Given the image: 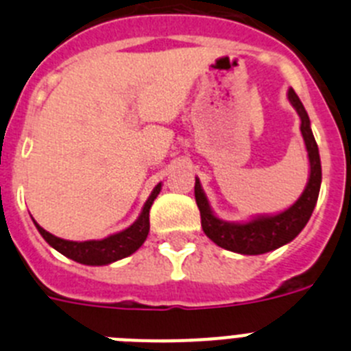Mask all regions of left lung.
<instances>
[{
	"mask_svg": "<svg viewBox=\"0 0 351 351\" xmlns=\"http://www.w3.org/2000/svg\"><path fill=\"white\" fill-rule=\"evenodd\" d=\"M288 101L295 108L300 117L306 151L309 158V178L302 195L288 209L276 214H258L247 221H225L218 218L202 190L200 179L195 178V200L200 209L202 228L207 237L219 247H225L241 255H263L269 251L285 246L297 237L311 218L313 209L318 200L322 184V163L318 145L311 132V121L304 108L302 101L293 89H288Z\"/></svg>",
	"mask_w": 351,
	"mask_h": 351,
	"instance_id": "left-lung-1",
	"label": "left lung"
}]
</instances>
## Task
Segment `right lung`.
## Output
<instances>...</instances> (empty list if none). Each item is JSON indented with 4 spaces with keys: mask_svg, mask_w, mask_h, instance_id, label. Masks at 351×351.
<instances>
[{
    "mask_svg": "<svg viewBox=\"0 0 351 351\" xmlns=\"http://www.w3.org/2000/svg\"><path fill=\"white\" fill-rule=\"evenodd\" d=\"M160 191L161 182H158L147 200H145L138 218L125 230L108 235V237L100 239V241H82V243L66 241V239L56 237L51 232L43 230L35 219L33 221H35L36 230L47 241L49 246L54 247L56 251H60L61 255L75 260L79 263H84V265H108V263L117 262L121 258H126L144 244L149 234V209L153 206L154 198L160 195Z\"/></svg>",
    "mask_w": 351,
    "mask_h": 351,
    "instance_id": "1",
    "label": "right lung"
}]
</instances>
